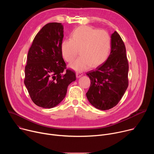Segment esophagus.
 Returning <instances> with one entry per match:
<instances>
[{"label": "esophagus", "instance_id": "1", "mask_svg": "<svg viewBox=\"0 0 154 154\" xmlns=\"http://www.w3.org/2000/svg\"><path fill=\"white\" fill-rule=\"evenodd\" d=\"M82 75H83V73H82L80 72H76V77H77V78H79V77H80Z\"/></svg>", "mask_w": 154, "mask_h": 154}]
</instances>
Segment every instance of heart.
I'll return each instance as SVG.
<instances>
[{
	"label": "heart",
	"mask_w": 154,
	"mask_h": 154,
	"mask_svg": "<svg viewBox=\"0 0 154 154\" xmlns=\"http://www.w3.org/2000/svg\"><path fill=\"white\" fill-rule=\"evenodd\" d=\"M112 48V38L108 32L93 27L83 26L74 30L70 39L61 43V55L68 63L72 62L79 54L80 57L69 66L77 71H83L102 64L108 58Z\"/></svg>",
	"instance_id": "b5f03b06"
}]
</instances>
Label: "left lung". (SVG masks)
Returning a JSON list of instances; mask_svg holds the SVG:
<instances>
[{
  "mask_svg": "<svg viewBox=\"0 0 154 154\" xmlns=\"http://www.w3.org/2000/svg\"><path fill=\"white\" fill-rule=\"evenodd\" d=\"M111 52L95 71L86 73L91 80L86 97L95 108L106 110L115 106L128 85V63L124 43L115 31L111 36Z\"/></svg>",
  "mask_w": 154,
  "mask_h": 154,
  "instance_id": "1",
  "label": "left lung"
}]
</instances>
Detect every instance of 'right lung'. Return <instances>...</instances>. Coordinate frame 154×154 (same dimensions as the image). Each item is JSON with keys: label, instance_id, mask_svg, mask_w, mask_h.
Segmentation results:
<instances>
[{"label": "right lung", "instance_id": "right-lung-1", "mask_svg": "<svg viewBox=\"0 0 154 154\" xmlns=\"http://www.w3.org/2000/svg\"><path fill=\"white\" fill-rule=\"evenodd\" d=\"M63 26L51 23L35 36L29 51L24 84L32 101L44 108L58 105L68 85L76 80L75 72L66 69L61 52Z\"/></svg>", "mask_w": 154, "mask_h": 154}]
</instances>
